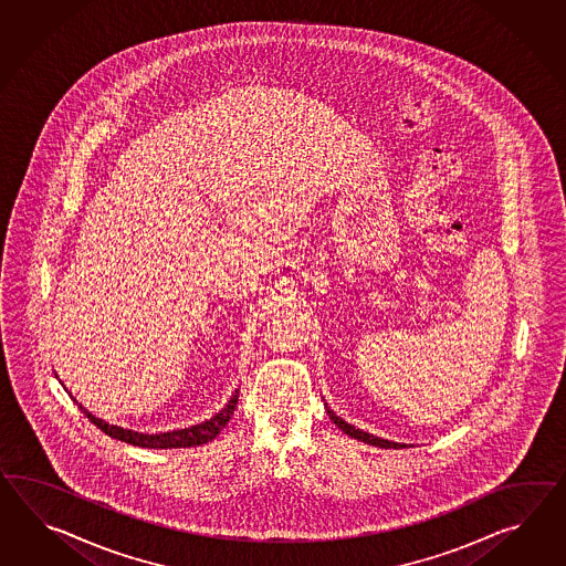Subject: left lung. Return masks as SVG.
<instances>
[{
    "label": "left lung",
    "mask_w": 566,
    "mask_h": 566,
    "mask_svg": "<svg viewBox=\"0 0 566 566\" xmlns=\"http://www.w3.org/2000/svg\"><path fill=\"white\" fill-rule=\"evenodd\" d=\"M329 417H332L333 423L337 426V428L344 429L347 436H352V438H356L359 441H366V443H370V446H380V448H400V443H395V441L380 440V438H374L370 433H366V431H361V429H356L354 426H349V423H345L342 417H337V415L333 413V411H327Z\"/></svg>",
    "instance_id": "obj_1"
}]
</instances>
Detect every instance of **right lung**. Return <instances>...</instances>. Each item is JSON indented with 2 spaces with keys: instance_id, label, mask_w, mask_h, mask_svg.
<instances>
[{
  "instance_id": "right-lung-1",
  "label": "right lung",
  "mask_w": 566,
  "mask_h": 566,
  "mask_svg": "<svg viewBox=\"0 0 566 566\" xmlns=\"http://www.w3.org/2000/svg\"><path fill=\"white\" fill-rule=\"evenodd\" d=\"M237 400H239V390H234L233 399L227 402V407L222 409L221 413L214 415L212 419H208L205 423L193 426V428L178 429V431L155 433V436L138 433V431L118 428V426H108V423H104L102 419H96L94 415L87 413V411H83V413L97 429H102L106 436H111L114 440L126 441V443L140 446V448H153V450L155 448H193V446H200V443L214 440L221 433V429L233 417Z\"/></svg>"
}]
</instances>
